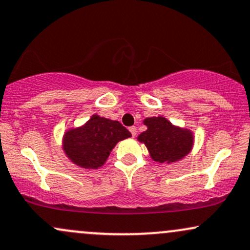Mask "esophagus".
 Segmentation results:
<instances>
[{
    "mask_svg": "<svg viewBox=\"0 0 250 250\" xmlns=\"http://www.w3.org/2000/svg\"><path fill=\"white\" fill-rule=\"evenodd\" d=\"M129 130H130V133H131V135H133V137L136 136V134H137L136 127H130V128H129Z\"/></svg>",
    "mask_w": 250,
    "mask_h": 250,
    "instance_id": "obj_1",
    "label": "esophagus"
}]
</instances>
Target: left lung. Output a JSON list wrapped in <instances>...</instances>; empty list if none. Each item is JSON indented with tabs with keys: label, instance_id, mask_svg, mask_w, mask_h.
<instances>
[{
	"label": "left lung",
	"instance_id": "8db88e82",
	"mask_svg": "<svg viewBox=\"0 0 250 250\" xmlns=\"http://www.w3.org/2000/svg\"><path fill=\"white\" fill-rule=\"evenodd\" d=\"M144 125L148 129L137 138L146 144L155 162L172 163L190 152L193 144L190 130L174 127L162 116L148 117L144 120Z\"/></svg>",
	"mask_w": 250,
	"mask_h": 250
}]
</instances>
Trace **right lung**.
<instances>
[{"instance_id": "obj_1", "label": "right lung", "mask_w": 250, "mask_h": 250, "mask_svg": "<svg viewBox=\"0 0 250 250\" xmlns=\"http://www.w3.org/2000/svg\"><path fill=\"white\" fill-rule=\"evenodd\" d=\"M131 134L119 121L93 115L83 127L68 130L64 136V150L74 164L85 169H98L119 141Z\"/></svg>"}]
</instances>
